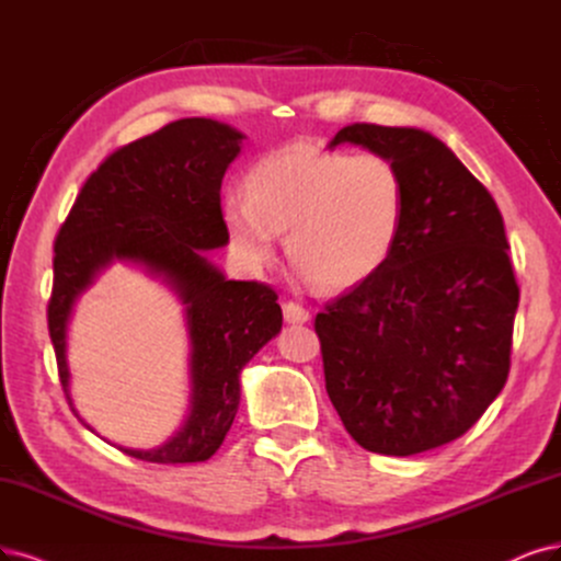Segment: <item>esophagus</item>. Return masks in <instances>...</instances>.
Listing matches in <instances>:
<instances>
[{
	"mask_svg": "<svg viewBox=\"0 0 561 561\" xmlns=\"http://www.w3.org/2000/svg\"><path fill=\"white\" fill-rule=\"evenodd\" d=\"M282 312H284V321H286V323H307V321H309V312H307V309H305L302 305L294 302V300L284 302V305H282Z\"/></svg>",
	"mask_w": 561,
	"mask_h": 561,
	"instance_id": "esophagus-1",
	"label": "esophagus"
}]
</instances>
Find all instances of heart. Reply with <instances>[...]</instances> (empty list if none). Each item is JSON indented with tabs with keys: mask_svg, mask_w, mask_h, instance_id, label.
<instances>
[{
	"mask_svg": "<svg viewBox=\"0 0 561 561\" xmlns=\"http://www.w3.org/2000/svg\"><path fill=\"white\" fill-rule=\"evenodd\" d=\"M407 217V180L377 152H328L291 142L263 154L247 194L224 196L236 252L263 265L288 233V256L328 291L375 277L396 252Z\"/></svg>",
	"mask_w": 561,
	"mask_h": 561,
	"instance_id": "b5f03b06",
	"label": "heart"
}]
</instances>
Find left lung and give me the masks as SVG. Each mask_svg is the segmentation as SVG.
<instances>
[{
	"label": "left lung",
	"instance_id": "obj_1",
	"mask_svg": "<svg viewBox=\"0 0 561 561\" xmlns=\"http://www.w3.org/2000/svg\"><path fill=\"white\" fill-rule=\"evenodd\" d=\"M342 142L398 163L407 217L379 273L317 314L325 390L363 448L407 458L462 437L500 396L520 288L500 207L439 138L348 124L328 148Z\"/></svg>",
	"mask_w": 561,
	"mask_h": 561
}]
</instances>
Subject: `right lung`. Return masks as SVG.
Here are the masks:
<instances>
[{
	"mask_svg": "<svg viewBox=\"0 0 561 561\" xmlns=\"http://www.w3.org/2000/svg\"><path fill=\"white\" fill-rule=\"evenodd\" d=\"M242 140L228 124L186 117L124 145L82 184L55 240L48 330L71 409L67 325L76 300L103 270L115 261L142 265L184 305L192 340L190 416L157 448L119 446L142 462L213 458L238 413L242 367L282 330L273 288L226 279L205 259V249L228 242L219 192Z\"/></svg>",
	"mask_w": 561,
	"mask_h": 561,
	"instance_id": "obj_1",
	"label": "right lung"
}]
</instances>
